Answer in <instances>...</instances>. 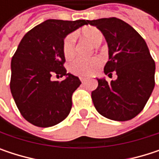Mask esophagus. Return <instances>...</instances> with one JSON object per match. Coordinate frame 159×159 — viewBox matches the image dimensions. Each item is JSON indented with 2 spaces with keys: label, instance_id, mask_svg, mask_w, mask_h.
Listing matches in <instances>:
<instances>
[{
  "label": "esophagus",
  "instance_id": "esophagus-1",
  "mask_svg": "<svg viewBox=\"0 0 159 159\" xmlns=\"http://www.w3.org/2000/svg\"><path fill=\"white\" fill-rule=\"evenodd\" d=\"M80 81H81L82 83H84V82L85 81V78H84V77H80Z\"/></svg>",
  "mask_w": 159,
  "mask_h": 159
}]
</instances>
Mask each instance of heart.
Wrapping results in <instances>:
<instances>
[{"instance_id":"heart-1","label":"heart","mask_w":159,"mask_h":159,"mask_svg":"<svg viewBox=\"0 0 159 159\" xmlns=\"http://www.w3.org/2000/svg\"><path fill=\"white\" fill-rule=\"evenodd\" d=\"M82 35L87 39L95 47H98L103 40L102 32L95 26H86L82 29ZM75 51V37L74 34H69L65 37L62 42V52L66 59L74 57ZM101 65L99 58L81 59L77 58L72 61L69 64V70L72 74L78 76H88L95 74Z\"/></svg>"}]
</instances>
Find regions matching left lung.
<instances>
[{"label":"left lung","mask_w":159,"mask_h":159,"mask_svg":"<svg viewBox=\"0 0 159 159\" xmlns=\"http://www.w3.org/2000/svg\"><path fill=\"white\" fill-rule=\"evenodd\" d=\"M104 35L109 46L110 61L105 75L118 78L108 83L98 79L91 97L102 116L118 121L129 120L143 111L155 86V61L140 34L124 21L116 18L88 20Z\"/></svg>","instance_id":"8db88e82"}]
</instances>
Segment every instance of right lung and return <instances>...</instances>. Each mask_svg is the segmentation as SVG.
Wrapping results in <instances>:
<instances>
[{"label": "right lung", "instance_id": "1", "mask_svg": "<svg viewBox=\"0 0 159 159\" xmlns=\"http://www.w3.org/2000/svg\"><path fill=\"white\" fill-rule=\"evenodd\" d=\"M87 24L88 20L48 19L20 41L11 61L10 88L21 115L33 125L50 127L69 115L73 93L81 82L63 66L62 42L69 33ZM52 75L66 78L51 81Z\"/></svg>", "mask_w": 159, "mask_h": 159}]
</instances>
